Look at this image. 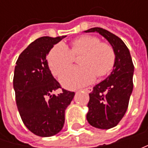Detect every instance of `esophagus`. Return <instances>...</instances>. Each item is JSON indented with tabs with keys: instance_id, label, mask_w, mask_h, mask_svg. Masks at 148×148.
Returning a JSON list of instances; mask_svg holds the SVG:
<instances>
[{
	"instance_id": "esophagus-1",
	"label": "esophagus",
	"mask_w": 148,
	"mask_h": 148,
	"mask_svg": "<svg viewBox=\"0 0 148 148\" xmlns=\"http://www.w3.org/2000/svg\"><path fill=\"white\" fill-rule=\"evenodd\" d=\"M86 92H88V93H90V92H92V90H93V88L92 87H87V88H85L84 89Z\"/></svg>"
}]
</instances>
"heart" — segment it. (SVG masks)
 <instances>
[{"instance_id":"obj_1","label":"heart","mask_w":148,"mask_h":148,"mask_svg":"<svg viewBox=\"0 0 148 148\" xmlns=\"http://www.w3.org/2000/svg\"><path fill=\"white\" fill-rule=\"evenodd\" d=\"M78 63L66 70L60 77V82L69 89H76L94 82L96 76L103 77L113 69L115 53L110 44L101 43L99 38L82 35L74 38L69 47L64 43L53 46L48 55V63L52 73L58 76L80 56Z\"/></svg>"}]
</instances>
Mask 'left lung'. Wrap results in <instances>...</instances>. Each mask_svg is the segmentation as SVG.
I'll return each mask as SVG.
<instances>
[{
	"label": "left lung",
	"mask_w": 148,
	"mask_h": 148,
	"mask_svg": "<svg viewBox=\"0 0 148 148\" xmlns=\"http://www.w3.org/2000/svg\"><path fill=\"white\" fill-rule=\"evenodd\" d=\"M86 33L97 32L110 43L115 62L110 75L95 85L90 92L86 119L95 128L115 127L125 114L134 88V66L129 50L121 38L102 28H91Z\"/></svg>",
	"instance_id": "left-lung-1"
}]
</instances>
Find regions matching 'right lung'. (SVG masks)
Wrapping results in <instances>:
<instances>
[{"label": "right lung", "mask_w": 148, "mask_h": 148, "mask_svg": "<svg viewBox=\"0 0 148 148\" xmlns=\"http://www.w3.org/2000/svg\"><path fill=\"white\" fill-rule=\"evenodd\" d=\"M66 36H44L31 43L19 56L14 67L13 86L21 119L30 132L39 137L58 134L65 122V110L75 93L61 88L46 59L53 45Z\"/></svg>", "instance_id": "1"}]
</instances>
